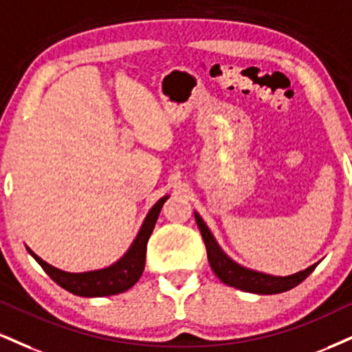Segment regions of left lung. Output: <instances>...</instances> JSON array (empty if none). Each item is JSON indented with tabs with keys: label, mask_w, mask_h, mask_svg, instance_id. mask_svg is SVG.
<instances>
[{
	"label": "left lung",
	"mask_w": 352,
	"mask_h": 352,
	"mask_svg": "<svg viewBox=\"0 0 352 352\" xmlns=\"http://www.w3.org/2000/svg\"><path fill=\"white\" fill-rule=\"evenodd\" d=\"M195 219H197L198 230L201 232V238L205 241L206 245V254H208V262L213 269V272L217 274V277L226 285L234 287V289L251 292V294H261V295H272V294H282L294 287H297L298 283H302L305 278L310 275L318 264H313L311 267L302 270L289 277H274V275L261 274L256 270H249L241 267L239 264H236L234 261H231L221 251V248L217 244L213 234H211L206 224L203 223V219L198 217V213H195Z\"/></svg>",
	"instance_id": "left-lung-1"
}]
</instances>
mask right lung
<instances>
[{
  "label": "right lung",
  "instance_id": "right-lung-1",
  "mask_svg": "<svg viewBox=\"0 0 352 352\" xmlns=\"http://www.w3.org/2000/svg\"><path fill=\"white\" fill-rule=\"evenodd\" d=\"M167 198L168 197L160 198L152 206V210L146 217V221L142 223L141 231H139L138 238L134 239L129 251L120 261L114 262L113 265H109L107 269L91 270V272L82 274L63 272V270L55 269L52 265H49L47 262L42 261L29 248L28 251L34 259L39 262V265L45 270V274L57 285H60L62 289L70 292V294L78 295V297H109V295L122 294V292L129 290L141 278L144 265H146L147 241H149L152 231H154L155 221H157L160 210H162Z\"/></svg>",
  "mask_w": 352,
  "mask_h": 352
}]
</instances>
